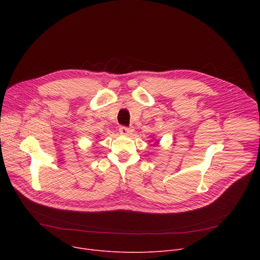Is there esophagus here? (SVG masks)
I'll return each mask as SVG.
<instances>
[{
    "label": "esophagus",
    "mask_w": 260,
    "mask_h": 260,
    "mask_svg": "<svg viewBox=\"0 0 260 260\" xmlns=\"http://www.w3.org/2000/svg\"><path fill=\"white\" fill-rule=\"evenodd\" d=\"M134 132V129L132 127H127V126H121L119 128V133L121 135H131Z\"/></svg>",
    "instance_id": "obj_1"
}]
</instances>
